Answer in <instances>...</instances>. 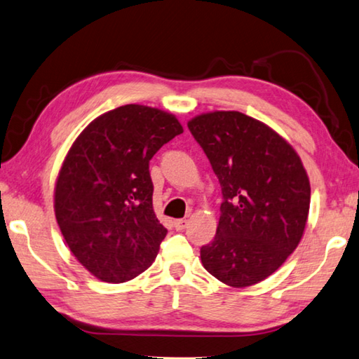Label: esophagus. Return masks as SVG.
<instances>
[{
	"label": "esophagus",
	"instance_id": "obj_1",
	"mask_svg": "<svg viewBox=\"0 0 359 359\" xmlns=\"http://www.w3.org/2000/svg\"><path fill=\"white\" fill-rule=\"evenodd\" d=\"M174 227L175 231H184L188 227V219H175L174 221Z\"/></svg>",
	"mask_w": 359,
	"mask_h": 359
}]
</instances>
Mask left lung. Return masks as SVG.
Returning <instances> with one entry per match:
<instances>
[{
  "label": "left lung",
  "instance_id": "obj_1",
  "mask_svg": "<svg viewBox=\"0 0 359 359\" xmlns=\"http://www.w3.org/2000/svg\"><path fill=\"white\" fill-rule=\"evenodd\" d=\"M223 193L217 236L201 248L204 269L232 287L275 273L302 240L311 187L287 141L238 111H215L188 122Z\"/></svg>",
  "mask_w": 359,
  "mask_h": 359
}]
</instances>
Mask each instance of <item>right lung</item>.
Here are the masks:
<instances>
[{
	"mask_svg": "<svg viewBox=\"0 0 359 359\" xmlns=\"http://www.w3.org/2000/svg\"><path fill=\"white\" fill-rule=\"evenodd\" d=\"M182 132L172 114L126 105L97 117L70 147L55 188L56 221L95 278L126 283L157 257L168 231L154 213L149 161Z\"/></svg>",
	"mask_w": 359,
	"mask_h": 359,
	"instance_id": "obj_1",
	"label": "right lung"
}]
</instances>
